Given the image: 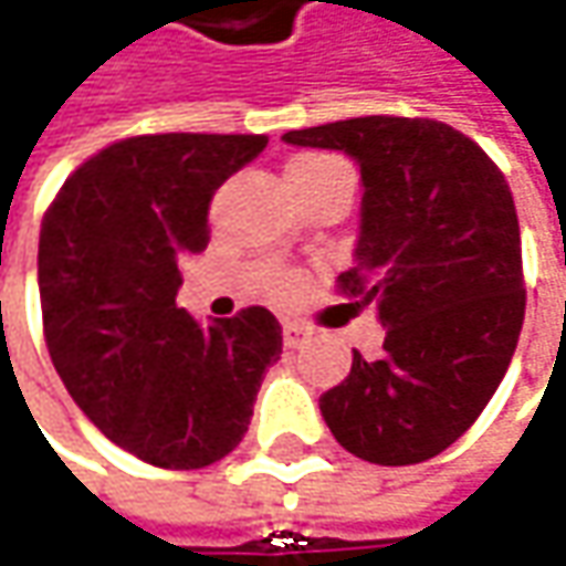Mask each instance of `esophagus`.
<instances>
[{"instance_id":"34e87169","label":"esophagus","mask_w":566,"mask_h":566,"mask_svg":"<svg viewBox=\"0 0 566 566\" xmlns=\"http://www.w3.org/2000/svg\"><path fill=\"white\" fill-rule=\"evenodd\" d=\"M307 326H301V323H294V319H284L282 323V339L287 349H301L304 343H307Z\"/></svg>"}]
</instances>
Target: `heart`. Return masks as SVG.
<instances>
[{"mask_svg": "<svg viewBox=\"0 0 566 566\" xmlns=\"http://www.w3.org/2000/svg\"><path fill=\"white\" fill-rule=\"evenodd\" d=\"M343 172H349L336 156H323V153H297V156H291L287 159V166H284V179L287 185H307L316 182V179H326V176H343ZM294 287V279L291 275H284L282 282H279V291L287 294Z\"/></svg>", "mask_w": 566, "mask_h": 566, "instance_id": "1", "label": "heart"}]
</instances>
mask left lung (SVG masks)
<instances>
[{"label":"left lung","mask_w":566,"mask_h":566,"mask_svg":"<svg viewBox=\"0 0 566 566\" xmlns=\"http://www.w3.org/2000/svg\"><path fill=\"white\" fill-rule=\"evenodd\" d=\"M284 140L358 163L361 227L339 291L375 304L384 326L381 355L355 352L319 413L361 461H429L471 429L513 361L525 319L513 191L471 137L429 117H349Z\"/></svg>","instance_id":"8db88e82"}]
</instances>
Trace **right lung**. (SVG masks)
<instances>
[{"label": "right lung", "mask_w": 566, "mask_h": 566, "mask_svg": "<svg viewBox=\"0 0 566 566\" xmlns=\"http://www.w3.org/2000/svg\"><path fill=\"white\" fill-rule=\"evenodd\" d=\"M265 134H144L98 150L41 223L44 339L70 397L115 446L172 471L214 464L250 429L282 326L265 307L201 326L179 255L208 247L220 185Z\"/></svg>", "instance_id": "1"}]
</instances>
